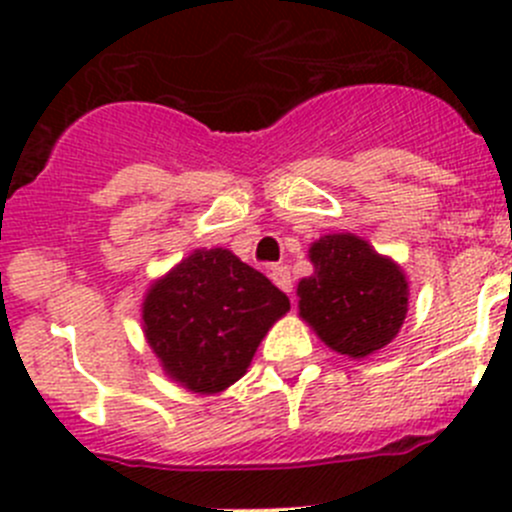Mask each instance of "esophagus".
I'll list each match as a JSON object with an SVG mask.
<instances>
[{"label":"esophagus","mask_w":512,"mask_h":512,"mask_svg":"<svg viewBox=\"0 0 512 512\" xmlns=\"http://www.w3.org/2000/svg\"><path fill=\"white\" fill-rule=\"evenodd\" d=\"M270 280L275 282L277 287L282 289V292H292V275H289V270L285 265H275L270 267Z\"/></svg>","instance_id":"34e87169"}]
</instances>
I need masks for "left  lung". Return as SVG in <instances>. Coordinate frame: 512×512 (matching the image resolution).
I'll return each instance as SVG.
<instances>
[{"mask_svg": "<svg viewBox=\"0 0 512 512\" xmlns=\"http://www.w3.org/2000/svg\"><path fill=\"white\" fill-rule=\"evenodd\" d=\"M314 275L297 285L299 317L329 349L349 359L384 349L409 312L404 270L352 232L324 235L309 247Z\"/></svg>", "mask_w": 512, "mask_h": 512, "instance_id": "left-lung-1", "label": "left lung"}]
</instances>
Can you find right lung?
<instances>
[{"mask_svg":"<svg viewBox=\"0 0 512 512\" xmlns=\"http://www.w3.org/2000/svg\"><path fill=\"white\" fill-rule=\"evenodd\" d=\"M289 299L223 247L195 250L148 289L143 332L165 374L195 394H220L250 366Z\"/></svg>","mask_w":512,"mask_h":512,"instance_id":"1","label":"right lung"}]
</instances>
